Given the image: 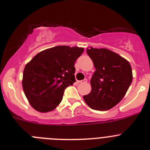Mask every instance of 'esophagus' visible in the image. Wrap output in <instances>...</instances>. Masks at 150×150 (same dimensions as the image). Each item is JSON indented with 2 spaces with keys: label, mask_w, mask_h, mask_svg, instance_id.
<instances>
[{
  "label": "esophagus",
  "mask_w": 150,
  "mask_h": 150,
  "mask_svg": "<svg viewBox=\"0 0 150 150\" xmlns=\"http://www.w3.org/2000/svg\"><path fill=\"white\" fill-rule=\"evenodd\" d=\"M78 82L79 83H87V79H85L82 80V81H79Z\"/></svg>",
  "instance_id": "34e87169"
}]
</instances>
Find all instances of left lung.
<instances>
[{
    "instance_id": "obj_1",
    "label": "left lung",
    "mask_w": 150,
    "mask_h": 150,
    "mask_svg": "<svg viewBox=\"0 0 150 150\" xmlns=\"http://www.w3.org/2000/svg\"><path fill=\"white\" fill-rule=\"evenodd\" d=\"M96 71L90 81L91 91L83 96L92 109L105 111L123 99L132 81V70L125 58L107 49L87 48Z\"/></svg>"
}]
</instances>
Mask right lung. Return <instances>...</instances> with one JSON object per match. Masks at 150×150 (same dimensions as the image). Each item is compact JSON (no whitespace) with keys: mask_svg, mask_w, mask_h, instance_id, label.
<instances>
[{"mask_svg":"<svg viewBox=\"0 0 150 150\" xmlns=\"http://www.w3.org/2000/svg\"><path fill=\"white\" fill-rule=\"evenodd\" d=\"M83 52L77 46H55L39 52L25 65L22 86L33 109L46 113L58 107L64 90L76 81L74 64Z\"/></svg>","mask_w":150,"mask_h":150,"instance_id":"right-lung-1","label":"right lung"}]
</instances>
